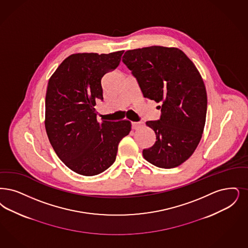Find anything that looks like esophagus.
<instances>
[{"mask_svg":"<svg viewBox=\"0 0 248 248\" xmlns=\"http://www.w3.org/2000/svg\"><path fill=\"white\" fill-rule=\"evenodd\" d=\"M143 126V123H137V122H132V128L135 129H139L140 127H142Z\"/></svg>","mask_w":248,"mask_h":248,"instance_id":"obj_1","label":"esophagus"}]
</instances>
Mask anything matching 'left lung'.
<instances>
[{"label":"left lung","mask_w":248,"mask_h":248,"mask_svg":"<svg viewBox=\"0 0 248 248\" xmlns=\"http://www.w3.org/2000/svg\"><path fill=\"white\" fill-rule=\"evenodd\" d=\"M124 63L143 96L160 102L158 121L146 124L156 134L143 157L159 168H175L197 149L206 123L207 91L194 62L178 48L151 46L125 51Z\"/></svg>","instance_id":"left-lung-1"}]
</instances>
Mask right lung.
<instances>
[{
  "label": "right lung",
  "instance_id": "right-lung-1",
  "mask_svg": "<svg viewBox=\"0 0 248 248\" xmlns=\"http://www.w3.org/2000/svg\"><path fill=\"white\" fill-rule=\"evenodd\" d=\"M124 50L75 53L50 77L45 99V128L60 159L73 171L93 176L115 161L120 141L131 131L127 120L97 121L103 99L102 77L119 65Z\"/></svg>",
  "mask_w": 248,
  "mask_h": 248
}]
</instances>
